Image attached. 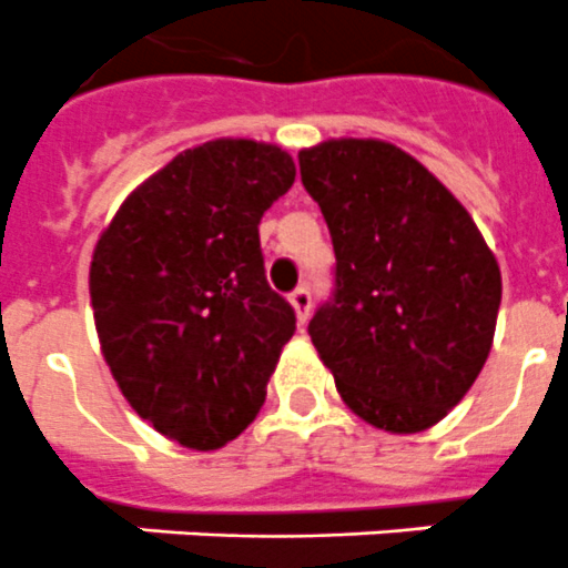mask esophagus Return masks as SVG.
<instances>
[{"instance_id":"esophagus-1","label":"esophagus","mask_w":568,"mask_h":568,"mask_svg":"<svg viewBox=\"0 0 568 568\" xmlns=\"http://www.w3.org/2000/svg\"><path fill=\"white\" fill-rule=\"evenodd\" d=\"M291 308H294V314H297L300 323H305L308 320V314H312V294H308V288H297L294 294L288 297Z\"/></svg>"}]
</instances>
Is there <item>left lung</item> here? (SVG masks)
I'll return each mask as SVG.
<instances>
[{
  "label": "left lung",
  "instance_id": "left-lung-1",
  "mask_svg": "<svg viewBox=\"0 0 568 568\" xmlns=\"http://www.w3.org/2000/svg\"><path fill=\"white\" fill-rule=\"evenodd\" d=\"M337 254V291L308 323L343 403L374 428L426 432L486 366L503 280L471 214L386 140L300 151Z\"/></svg>",
  "mask_w": 568,
  "mask_h": 568
}]
</instances>
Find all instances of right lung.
I'll list each match as a JSON object with an SVG mask.
<instances>
[{"instance_id":"obj_1","label":"right lung","mask_w":568,"mask_h":568,"mask_svg":"<svg viewBox=\"0 0 568 568\" xmlns=\"http://www.w3.org/2000/svg\"><path fill=\"white\" fill-rule=\"evenodd\" d=\"M294 176L271 142H202L140 182L97 240L88 288L102 357L131 408L180 446L240 437L294 337L256 231Z\"/></svg>"}]
</instances>
